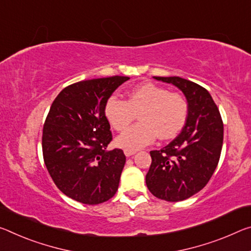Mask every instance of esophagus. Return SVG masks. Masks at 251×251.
I'll return each mask as SVG.
<instances>
[{"mask_svg":"<svg viewBox=\"0 0 251 251\" xmlns=\"http://www.w3.org/2000/svg\"><path fill=\"white\" fill-rule=\"evenodd\" d=\"M124 153H125V155H126L127 157H129V156H132V155L136 154V151H129V150H125V151H124Z\"/></svg>","mask_w":251,"mask_h":251,"instance_id":"obj_1","label":"esophagus"}]
</instances>
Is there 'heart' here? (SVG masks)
I'll return each mask as SVG.
<instances>
[{
    "mask_svg": "<svg viewBox=\"0 0 251 251\" xmlns=\"http://www.w3.org/2000/svg\"><path fill=\"white\" fill-rule=\"evenodd\" d=\"M136 113L141 122L117 137V145L125 150H140L157 135L162 140L176 136L188 121L189 104L183 95L152 82L134 87L127 100L113 96L106 101L105 115L116 130L125 129Z\"/></svg>",
    "mask_w": 251,
    "mask_h": 251,
    "instance_id": "obj_1",
    "label": "heart"
}]
</instances>
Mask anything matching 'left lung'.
<instances>
[{
	"label": "left lung",
	"mask_w": 251,
	"mask_h": 251,
	"mask_svg": "<svg viewBox=\"0 0 251 251\" xmlns=\"http://www.w3.org/2000/svg\"><path fill=\"white\" fill-rule=\"evenodd\" d=\"M172 83L184 95L189 116L181 133L160 151H152L146 174L150 192L161 200L183 201L201 191L220 158L224 124L211 95L198 83L181 77H154Z\"/></svg>",
	"instance_id": "left-lung-1"
}]
</instances>
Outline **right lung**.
Segmentation results:
<instances>
[{"label":"right lung","mask_w":251,"mask_h":251,"mask_svg":"<svg viewBox=\"0 0 251 251\" xmlns=\"http://www.w3.org/2000/svg\"><path fill=\"white\" fill-rule=\"evenodd\" d=\"M128 79L114 75L73 83L50 107L43 126V160L58 189L81 203H102L118 190L126 157L122 150H106L111 133L105 105Z\"/></svg>","instance_id":"obj_1"}]
</instances>
